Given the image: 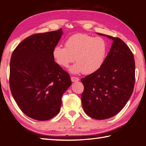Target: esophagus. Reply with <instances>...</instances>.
Here are the masks:
<instances>
[{
    "label": "esophagus",
    "instance_id": "esophagus-1",
    "mask_svg": "<svg viewBox=\"0 0 146 146\" xmlns=\"http://www.w3.org/2000/svg\"><path fill=\"white\" fill-rule=\"evenodd\" d=\"M71 80L73 82H78L79 80V78L77 77H75V76H71Z\"/></svg>",
    "mask_w": 146,
    "mask_h": 146
}]
</instances>
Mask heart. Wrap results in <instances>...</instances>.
Wrapping results in <instances>:
<instances>
[{
    "label": "heart",
    "instance_id": "obj_1",
    "mask_svg": "<svg viewBox=\"0 0 146 146\" xmlns=\"http://www.w3.org/2000/svg\"><path fill=\"white\" fill-rule=\"evenodd\" d=\"M108 53V44L101 37H94L86 34H76L66 39L65 47L56 45L52 56L59 66L70 69L73 74L83 73L91 75L98 71L104 63Z\"/></svg>",
    "mask_w": 146,
    "mask_h": 146
}]
</instances>
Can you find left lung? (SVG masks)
<instances>
[{"label":"left lung","instance_id":"left-lung-1","mask_svg":"<svg viewBox=\"0 0 146 146\" xmlns=\"http://www.w3.org/2000/svg\"><path fill=\"white\" fill-rule=\"evenodd\" d=\"M113 43L99 70L81 79V95L85 113L97 120L108 119L119 113L131 96L135 80L133 54L120 38L97 33Z\"/></svg>","mask_w":146,"mask_h":146}]
</instances>
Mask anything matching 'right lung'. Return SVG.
Listing matches in <instances>:
<instances>
[{
  "label": "right lung",
  "mask_w": 146,
  "mask_h": 146,
  "mask_svg": "<svg viewBox=\"0 0 146 146\" xmlns=\"http://www.w3.org/2000/svg\"><path fill=\"white\" fill-rule=\"evenodd\" d=\"M63 32L35 34L20 43L12 53L9 86L17 105L33 119L44 121L58 114L64 93L71 85L69 74L52 56Z\"/></svg>",
  "instance_id": "right-lung-1"
}]
</instances>
